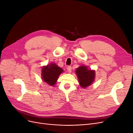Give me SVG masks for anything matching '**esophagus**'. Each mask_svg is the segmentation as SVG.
<instances>
[{
    "mask_svg": "<svg viewBox=\"0 0 133 133\" xmlns=\"http://www.w3.org/2000/svg\"><path fill=\"white\" fill-rule=\"evenodd\" d=\"M67 71L69 73H71L72 72V67L71 66H68L67 67Z\"/></svg>",
    "mask_w": 133,
    "mask_h": 133,
    "instance_id": "obj_1",
    "label": "esophagus"
}]
</instances>
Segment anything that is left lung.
Here are the masks:
<instances>
[{
	"instance_id": "8db88e82",
	"label": "left lung",
	"mask_w": 133,
	"mask_h": 133,
	"mask_svg": "<svg viewBox=\"0 0 133 133\" xmlns=\"http://www.w3.org/2000/svg\"><path fill=\"white\" fill-rule=\"evenodd\" d=\"M78 82L80 86L85 89L91 85L95 78V71L89 69L87 66L81 65L76 70Z\"/></svg>"
}]
</instances>
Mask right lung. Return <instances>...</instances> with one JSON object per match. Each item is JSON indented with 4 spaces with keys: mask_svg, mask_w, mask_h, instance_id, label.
<instances>
[{
    "mask_svg": "<svg viewBox=\"0 0 133 133\" xmlns=\"http://www.w3.org/2000/svg\"><path fill=\"white\" fill-rule=\"evenodd\" d=\"M64 72L62 68L58 67L56 63L51 62L42 68V79L46 84L54 86L56 83L58 77Z\"/></svg>",
    "mask_w": 133,
    "mask_h": 133,
    "instance_id": "add662e5",
    "label": "right lung"
}]
</instances>
